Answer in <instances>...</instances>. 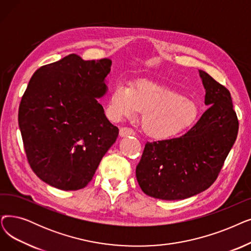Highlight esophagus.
<instances>
[{"instance_id": "34e87169", "label": "esophagus", "mask_w": 251, "mask_h": 251, "mask_svg": "<svg viewBox=\"0 0 251 251\" xmlns=\"http://www.w3.org/2000/svg\"><path fill=\"white\" fill-rule=\"evenodd\" d=\"M135 132L133 131V129L129 128V127H122L120 129V136H127V135H134Z\"/></svg>"}]
</instances>
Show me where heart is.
I'll list each match as a JSON object with an SVG mask.
<instances>
[{
	"mask_svg": "<svg viewBox=\"0 0 251 251\" xmlns=\"http://www.w3.org/2000/svg\"><path fill=\"white\" fill-rule=\"evenodd\" d=\"M139 112L141 127L149 136L164 139L183 131L199 114L192 99L176 89L151 80H138L131 88L125 84L114 87L107 103V114L114 121L133 118Z\"/></svg>",
	"mask_w": 251,
	"mask_h": 251,
	"instance_id": "heart-1",
	"label": "heart"
}]
</instances>
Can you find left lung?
I'll return each mask as SVG.
<instances>
[{
	"mask_svg": "<svg viewBox=\"0 0 251 251\" xmlns=\"http://www.w3.org/2000/svg\"><path fill=\"white\" fill-rule=\"evenodd\" d=\"M199 74L208 110L183 135L147 143L136 166L139 187L150 197L181 200L208 189L237 138L230 91L204 71Z\"/></svg>",
	"mask_w": 251,
	"mask_h": 251,
	"instance_id": "obj_1",
	"label": "left lung"
}]
</instances>
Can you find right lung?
<instances>
[{"instance_id":"add662e5","label":"right lung","mask_w":251,"mask_h":251,"mask_svg":"<svg viewBox=\"0 0 251 251\" xmlns=\"http://www.w3.org/2000/svg\"><path fill=\"white\" fill-rule=\"evenodd\" d=\"M112 60L77 54L43 65L21 99L18 123L30 168L63 191L85 188L116 141L119 129L99 99L106 92Z\"/></svg>"}]
</instances>
